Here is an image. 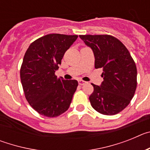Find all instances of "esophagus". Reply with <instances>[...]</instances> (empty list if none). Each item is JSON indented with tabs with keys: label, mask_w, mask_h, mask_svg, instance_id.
<instances>
[{
	"label": "esophagus",
	"mask_w": 150,
	"mask_h": 150,
	"mask_svg": "<svg viewBox=\"0 0 150 150\" xmlns=\"http://www.w3.org/2000/svg\"><path fill=\"white\" fill-rule=\"evenodd\" d=\"M78 83H79V86H83V85L86 83V82L83 81V80H78Z\"/></svg>",
	"instance_id": "esophagus-1"
}]
</instances>
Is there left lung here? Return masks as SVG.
<instances>
[{"instance_id": "left-lung-1", "label": "left lung", "mask_w": 150, "mask_h": 150, "mask_svg": "<svg viewBox=\"0 0 150 150\" xmlns=\"http://www.w3.org/2000/svg\"><path fill=\"white\" fill-rule=\"evenodd\" d=\"M92 50L95 67L102 68L104 81L92 84L91 107L107 116L116 115L129 104L137 88V67L125 45L110 35H79Z\"/></svg>"}]
</instances>
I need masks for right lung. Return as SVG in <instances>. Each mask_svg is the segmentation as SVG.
I'll return each instance as SVG.
<instances>
[{
  "instance_id": "right-lung-1",
  "label": "right lung",
  "mask_w": 150,
  "mask_h": 150,
  "mask_svg": "<svg viewBox=\"0 0 150 150\" xmlns=\"http://www.w3.org/2000/svg\"><path fill=\"white\" fill-rule=\"evenodd\" d=\"M77 35L50 34L36 40L26 51L20 70L25 95L40 114L56 117L67 110L78 86L76 79L55 75L65 52Z\"/></svg>"
}]
</instances>
